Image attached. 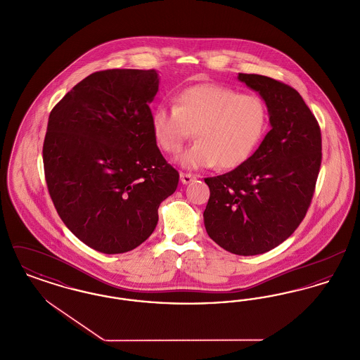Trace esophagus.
<instances>
[{"instance_id": "esophagus-1", "label": "esophagus", "mask_w": 360, "mask_h": 360, "mask_svg": "<svg viewBox=\"0 0 360 360\" xmlns=\"http://www.w3.org/2000/svg\"><path fill=\"white\" fill-rule=\"evenodd\" d=\"M195 179H197V175H193V174H190V172H181V182H182L184 185H188V184L195 181Z\"/></svg>"}]
</instances>
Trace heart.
I'll list each match as a JSON object with an SVG mask.
<instances>
[{
    "label": "heart",
    "mask_w": 360,
    "mask_h": 360,
    "mask_svg": "<svg viewBox=\"0 0 360 360\" xmlns=\"http://www.w3.org/2000/svg\"><path fill=\"white\" fill-rule=\"evenodd\" d=\"M269 119V108L257 94L202 84L185 89L175 105H158L151 127L156 144L166 154H178L195 131L197 141L178 159L182 167L235 169L255 153Z\"/></svg>",
    "instance_id": "obj_1"
}]
</instances>
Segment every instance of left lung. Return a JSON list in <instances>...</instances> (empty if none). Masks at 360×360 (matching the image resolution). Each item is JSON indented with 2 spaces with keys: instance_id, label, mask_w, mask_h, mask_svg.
<instances>
[{
  "instance_id": "1",
  "label": "left lung",
  "mask_w": 360,
  "mask_h": 360,
  "mask_svg": "<svg viewBox=\"0 0 360 360\" xmlns=\"http://www.w3.org/2000/svg\"><path fill=\"white\" fill-rule=\"evenodd\" d=\"M269 108L271 129L232 172L205 178L209 238L250 257L283 243L307 216L321 166V131L300 93L281 81L239 72Z\"/></svg>"
}]
</instances>
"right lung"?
Returning <instances> with one entry per match:
<instances>
[{
  "mask_svg": "<svg viewBox=\"0 0 360 360\" xmlns=\"http://www.w3.org/2000/svg\"><path fill=\"white\" fill-rule=\"evenodd\" d=\"M155 70L90 74L52 108L43 163L53 206L70 231L103 254L148 239L179 174L151 127Z\"/></svg>",
  "mask_w": 360,
  "mask_h": 360,
  "instance_id": "1",
  "label": "right lung"
}]
</instances>
